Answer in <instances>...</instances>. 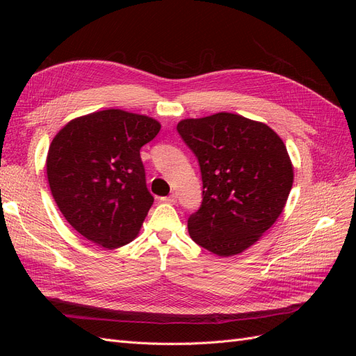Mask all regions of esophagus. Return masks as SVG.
Here are the masks:
<instances>
[{"label":"esophagus","mask_w":356,"mask_h":356,"mask_svg":"<svg viewBox=\"0 0 356 356\" xmlns=\"http://www.w3.org/2000/svg\"><path fill=\"white\" fill-rule=\"evenodd\" d=\"M160 200L165 202V203L175 204V203H177V195H174V193H172V195H169V196H166V197H161Z\"/></svg>","instance_id":"obj_1"}]
</instances>
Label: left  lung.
Here are the masks:
<instances>
[{
    "label": "left lung",
    "mask_w": 356,
    "mask_h": 356,
    "mask_svg": "<svg viewBox=\"0 0 356 356\" xmlns=\"http://www.w3.org/2000/svg\"><path fill=\"white\" fill-rule=\"evenodd\" d=\"M177 131L203 181L202 207L188 218L191 239L218 257L243 252L286 204L294 166L284 141L266 123L232 113L184 118Z\"/></svg>",
    "instance_id": "obj_1"
}]
</instances>
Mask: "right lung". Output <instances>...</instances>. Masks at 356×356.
<instances>
[{
	"mask_svg": "<svg viewBox=\"0 0 356 356\" xmlns=\"http://www.w3.org/2000/svg\"><path fill=\"white\" fill-rule=\"evenodd\" d=\"M160 127L153 117L110 108L72 118L53 138L51 196L83 238L106 250L136 238L154 202L139 149Z\"/></svg>",
	"mask_w": 356,
	"mask_h": 356,
	"instance_id": "right-lung-1",
	"label": "right lung"
}]
</instances>
